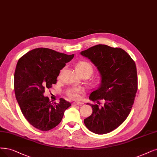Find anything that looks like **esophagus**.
I'll return each mask as SVG.
<instances>
[{
    "label": "esophagus",
    "instance_id": "1",
    "mask_svg": "<svg viewBox=\"0 0 157 157\" xmlns=\"http://www.w3.org/2000/svg\"><path fill=\"white\" fill-rule=\"evenodd\" d=\"M83 103L82 102H78V101H74L72 103V105L74 106H76V105H83Z\"/></svg>",
    "mask_w": 157,
    "mask_h": 157
}]
</instances>
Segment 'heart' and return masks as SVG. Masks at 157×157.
<instances>
[{"instance_id":"1","label":"heart","mask_w":157,"mask_h":157,"mask_svg":"<svg viewBox=\"0 0 157 157\" xmlns=\"http://www.w3.org/2000/svg\"><path fill=\"white\" fill-rule=\"evenodd\" d=\"M75 70L81 75H86L90 76L93 72V67L91 64L86 61H79L75 64ZM83 92V89L81 87H72L67 90V95L73 100H78L81 94Z\"/></svg>"}]
</instances>
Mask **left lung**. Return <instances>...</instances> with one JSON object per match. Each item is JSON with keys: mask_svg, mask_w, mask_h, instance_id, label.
Masks as SVG:
<instances>
[{"mask_svg": "<svg viewBox=\"0 0 157 157\" xmlns=\"http://www.w3.org/2000/svg\"><path fill=\"white\" fill-rule=\"evenodd\" d=\"M81 54L94 64L101 77L100 85L89 99L98 104L104 101L101 107L87 103L92 113L84 124L96 134H106L119 127L131 112L138 89L135 63L123 49L105 44L94 46Z\"/></svg>", "mask_w": 157, "mask_h": 157, "instance_id": "8db88e82", "label": "left lung"}]
</instances>
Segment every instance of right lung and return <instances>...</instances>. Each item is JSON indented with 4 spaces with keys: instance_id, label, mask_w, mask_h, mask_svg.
I'll return each mask as SVG.
<instances>
[{
    "instance_id": "obj_1",
    "label": "right lung",
    "mask_w": 157,
    "mask_h": 157,
    "mask_svg": "<svg viewBox=\"0 0 157 157\" xmlns=\"http://www.w3.org/2000/svg\"><path fill=\"white\" fill-rule=\"evenodd\" d=\"M74 54L38 48L29 51L17 62L14 74L15 97L25 118L35 128L48 131L59 124L71 103L60 98L52 103L43 93L56 83L57 76Z\"/></svg>"
}]
</instances>
